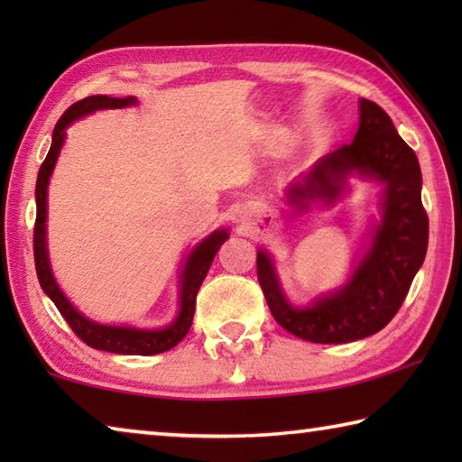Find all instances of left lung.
Wrapping results in <instances>:
<instances>
[{
    "instance_id": "left-lung-1",
    "label": "left lung",
    "mask_w": 462,
    "mask_h": 462,
    "mask_svg": "<svg viewBox=\"0 0 462 462\" xmlns=\"http://www.w3.org/2000/svg\"><path fill=\"white\" fill-rule=\"evenodd\" d=\"M358 107L361 124L353 143L324 156L306 183L289 189V201L308 208L311 199L340 198L353 173L385 185L381 224L353 277L310 308H293L281 291L271 256L263 248L256 253V275L273 318L287 332L310 342L342 344L383 330L400 311L428 250L418 156L397 134L385 109L369 99H361Z\"/></svg>"
}]
</instances>
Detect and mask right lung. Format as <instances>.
<instances>
[{"mask_svg": "<svg viewBox=\"0 0 462 462\" xmlns=\"http://www.w3.org/2000/svg\"><path fill=\"white\" fill-rule=\"evenodd\" d=\"M136 97H107V96H89L81 101H77L65 114L60 116L57 126L52 130V144L51 151L46 154L44 162L38 171L36 179V224H34V263H36V275L41 281V287L44 293L51 297L54 306L60 311V316L67 319V324L71 326V330L79 336V338L91 348L107 350V353L116 355H159L167 353L173 346L181 342L187 332H189L193 314H195V297H198L199 287L206 279L209 267L217 250L228 238L226 230H216L214 234L193 248V253L187 259V264L181 275V293H179V316L175 318L173 324H169L162 330H138V328L128 326H104L96 324L81 316L77 311L71 301L57 285V281L52 277L49 253H46V189H49V179L52 175L54 162L60 152V146L65 143V130L71 122L83 118L96 109H107V107H126L134 106Z\"/></svg>", "mask_w": 462, "mask_h": 462, "instance_id": "1", "label": "right lung"}]
</instances>
